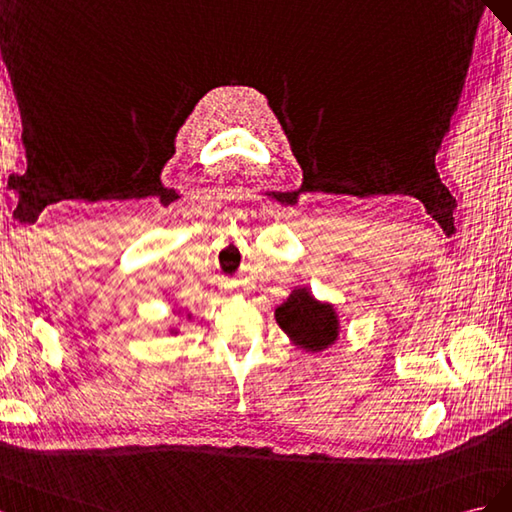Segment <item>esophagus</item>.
I'll return each instance as SVG.
<instances>
[{
	"instance_id": "34e87169",
	"label": "esophagus",
	"mask_w": 512,
	"mask_h": 512,
	"mask_svg": "<svg viewBox=\"0 0 512 512\" xmlns=\"http://www.w3.org/2000/svg\"><path fill=\"white\" fill-rule=\"evenodd\" d=\"M225 291H229V294H233V291H236V289H233V285H225Z\"/></svg>"
}]
</instances>
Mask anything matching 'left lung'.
Instances as JSON below:
<instances>
[{
    "mask_svg": "<svg viewBox=\"0 0 512 512\" xmlns=\"http://www.w3.org/2000/svg\"><path fill=\"white\" fill-rule=\"evenodd\" d=\"M276 324L304 352H324L339 339V315L328 302H319L306 287H296L276 306Z\"/></svg>",
    "mask_w": 512,
    "mask_h": 512,
    "instance_id": "left-lung-1",
    "label": "left lung"
}]
</instances>
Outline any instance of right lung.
I'll use <instances>...</instances> for the list:
<instances>
[{
	"mask_svg": "<svg viewBox=\"0 0 512 512\" xmlns=\"http://www.w3.org/2000/svg\"><path fill=\"white\" fill-rule=\"evenodd\" d=\"M171 332H175V330H171Z\"/></svg>",
	"mask_w": 512,
	"mask_h": 512,
	"instance_id": "add662e5",
	"label": "right lung"
}]
</instances>
